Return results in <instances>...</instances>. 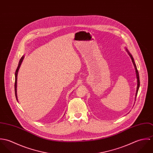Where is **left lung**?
Instances as JSON below:
<instances>
[{
  "mask_svg": "<svg viewBox=\"0 0 153 153\" xmlns=\"http://www.w3.org/2000/svg\"><path fill=\"white\" fill-rule=\"evenodd\" d=\"M126 51H127V52L128 53V54H129L130 56L131 57L132 62V63H133V64H134V67H135V69L136 75H137V92H136V94H135V97H137V93H138V89H139V87H140V78H139V74H138V70H137V66H136V65H135V62H134V61L133 57L132 56L131 53L128 52V51L127 50V49H126ZM135 98H136V97H135Z\"/></svg>",
  "mask_w": 153,
  "mask_h": 153,
  "instance_id": "left-lung-1",
  "label": "left lung"
}]
</instances>
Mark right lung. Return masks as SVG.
Returning a JSON list of instances; mask_svg holds the SVG:
<instances>
[{
  "label": "right lung",
  "mask_w": 153,
  "mask_h": 153,
  "mask_svg": "<svg viewBox=\"0 0 153 153\" xmlns=\"http://www.w3.org/2000/svg\"><path fill=\"white\" fill-rule=\"evenodd\" d=\"M24 58V56H22L21 58V59H20L19 61V64H18V66L16 70V72H15V96H16V100H17V94H16V85H17V76H18V71L19 69V68H20V66L21 65V63H22V61Z\"/></svg>",
  "instance_id": "add662e5"
}]
</instances>
